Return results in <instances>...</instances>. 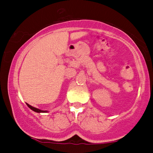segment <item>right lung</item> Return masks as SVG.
<instances>
[{
    "instance_id": "add662e5",
    "label": "right lung",
    "mask_w": 153,
    "mask_h": 153,
    "mask_svg": "<svg viewBox=\"0 0 153 153\" xmlns=\"http://www.w3.org/2000/svg\"><path fill=\"white\" fill-rule=\"evenodd\" d=\"M27 106H29V108H30L31 110H33V111H34L38 112V113H40V112H47V111H42V110H40V109H39V108H35V107H33V106H30V105L28 104V103H27Z\"/></svg>"
}]
</instances>
